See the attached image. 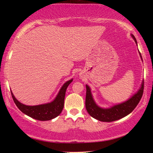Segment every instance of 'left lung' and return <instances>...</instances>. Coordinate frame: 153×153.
<instances>
[{
    "mask_svg": "<svg viewBox=\"0 0 153 153\" xmlns=\"http://www.w3.org/2000/svg\"><path fill=\"white\" fill-rule=\"evenodd\" d=\"M131 37L134 39L135 42L137 44L135 37L133 35H131ZM139 54L142 60L141 53H139ZM85 86H86L85 108L90 116L102 122H113V121L118 120L119 119L124 118L125 116L130 114L136 108L143 95L144 81H143L141 86L140 87L137 93H135L128 100L123 103L113 106L108 108H104L97 106L95 102L94 101L90 87L88 85H85Z\"/></svg>",
    "mask_w": 153,
    "mask_h": 153,
    "instance_id": "left-lung-1",
    "label": "left lung"
}]
</instances>
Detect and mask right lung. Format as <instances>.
Segmentation results:
<instances>
[{
	"mask_svg": "<svg viewBox=\"0 0 153 153\" xmlns=\"http://www.w3.org/2000/svg\"><path fill=\"white\" fill-rule=\"evenodd\" d=\"M72 80L73 79H72L64 83L55 99L50 103L36 106L25 105L16 99L11 91L12 99L19 109L27 116L41 121L50 120L59 116L62 112L64 106V100L67 88L70 84Z\"/></svg>",
	"mask_w": 153,
	"mask_h": 153,
	"instance_id": "obj_1",
	"label": "right lung"
}]
</instances>
